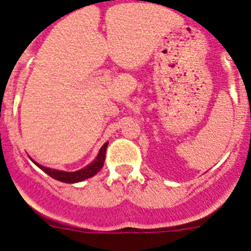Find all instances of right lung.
Here are the masks:
<instances>
[{"label": "right lung", "mask_w": 251, "mask_h": 251, "mask_svg": "<svg viewBox=\"0 0 251 251\" xmlns=\"http://www.w3.org/2000/svg\"><path fill=\"white\" fill-rule=\"evenodd\" d=\"M107 145H109V142H106L105 145L101 148L100 152H99L98 157L95 160L92 164H90L89 166H86L85 169H81L78 171H74V173H66V171H60V170H53V169H49L45 168L42 165H37L38 168L44 170L47 175H50L53 179L58 180V181L62 182H67V184H74V182H78L82 181L85 179H89L91 176L96 175L99 171L102 169L103 162H105V156H106V149H107Z\"/></svg>", "instance_id": "1"}]
</instances>
